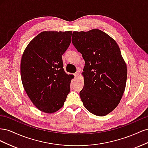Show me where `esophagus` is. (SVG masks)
<instances>
[{
    "label": "esophagus",
    "instance_id": "esophagus-1",
    "mask_svg": "<svg viewBox=\"0 0 148 148\" xmlns=\"http://www.w3.org/2000/svg\"><path fill=\"white\" fill-rule=\"evenodd\" d=\"M78 75H79V71H77V72L74 74V76L75 78H77L78 77Z\"/></svg>",
    "mask_w": 148,
    "mask_h": 148
}]
</instances>
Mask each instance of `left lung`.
Here are the masks:
<instances>
[{
  "label": "left lung",
  "mask_w": 148,
  "mask_h": 148,
  "mask_svg": "<svg viewBox=\"0 0 148 148\" xmlns=\"http://www.w3.org/2000/svg\"><path fill=\"white\" fill-rule=\"evenodd\" d=\"M71 42L85 61L84 86L79 92L83 105L91 114L105 116L118 106L126 85L127 68L120 48L97 29L74 31Z\"/></svg>",
  "instance_id": "left-lung-1"
}]
</instances>
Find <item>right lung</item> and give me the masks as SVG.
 <instances>
[{
  "label": "right lung",
  "mask_w": 148,
  "mask_h": 148,
  "mask_svg": "<svg viewBox=\"0 0 148 148\" xmlns=\"http://www.w3.org/2000/svg\"><path fill=\"white\" fill-rule=\"evenodd\" d=\"M71 31H43L26 47L21 57V78L33 104L44 112L63 107L73 76L64 70L62 56L71 43Z\"/></svg>",
  "instance_id": "right-lung-1"
}]
</instances>
